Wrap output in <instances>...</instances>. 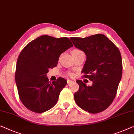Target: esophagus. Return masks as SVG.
I'll list each match as a JSON object with an SVG mask.
<instances>
[{"label":"esophagus","mask_w":134,"mask_h":134,"mask_svg":"<svg viewBox=\"0 0 134 134\" xmlns=\"http://www.w3.org/2000/svg\"><path fill=\"white\" fill-rule=\"evenodd\" d=\"M73 82V81H72V80L68 79V80H67V84H70V83H72Z\"/></svg>","instance_id":"1"}]
</instances>
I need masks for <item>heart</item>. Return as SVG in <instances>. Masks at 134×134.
<instances>
[{
  "label": "heart",
  "mask_w": 134,
  "mask_h": 134,
  "mask_svg": "<svg viewBox=\"0 0 134 134\" xmlns=\"http://www.w3.org/2000/svg\"><path fill=\"white\" fill-rule=\"evenodd\" d=\"M81 52H82V51L79 49H74L71 53H72V54H75V53ZM69 76H72L73 75V74L72 73H69Z\"/></svg>",
  "instance_id": "heart-1"
}]
</instances>
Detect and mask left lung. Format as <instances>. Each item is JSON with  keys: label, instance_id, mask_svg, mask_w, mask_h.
Listing matches in <instances>:
<instances>
[{"label": "left lung", "instance_id": "obj_1", "mask_svg": "<svg viewBox=\"0 0 134 134\" xmlns=\"http://www.w3.org/2000/svg\"><path fill=\"white\" fill-rule=\"evenodd\" d=\"M75 46L87 56L82 73L93 81L87 86L81 80L76 82L79 90L74 94L76 104L90 113H99L111 104L117 94L122 75V59L119 49L103 34L88 37H73Z\"/></svg>", "mask_w": 134, "mask_h": 134}]
</instances>
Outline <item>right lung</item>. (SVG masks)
<instances>
[{
	"instance_id": "obj_1",
	"label": "right lung",
	"mask_w": 134,
	"mask_h": 134,
	"mask_svg": "<svg viewBox=\"0 0 134 134\" xmlns=\"http://www.w3.org/2000/svg\"><path fill=\"white\" fill-rule=\"evenodd\" d=\"M73 47L67 37L42 35L29 43L17 59L15 82L20 99L25 107L37 113L53 108L67 82L59 77L52 82L47 73L56 67L62 53Z\"/></svg>"
}]
</instances>
